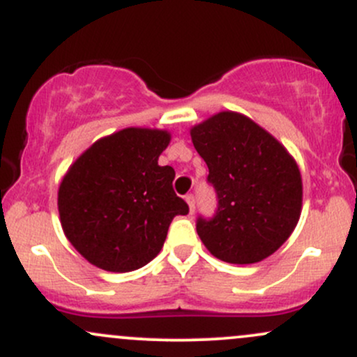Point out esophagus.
Returning a JSON list of instances; mask_svg holds the SVG:
<instances>
[{"instance_id": "obj_1", "label": "esophagus", "mask_w": 357, "mask_h": 357, "mask_svg": "<svg viewBox=\"0 0 357 357\" xmlns=\"http://www.w3.org/2000/svg\"><path fill=\"white\" fill-rule=\"evenodd\" d=\"M186 202H188V204H190V211H191V213L195 211V208H196L195 195H186Z\"/></svg>"}]
</instances>
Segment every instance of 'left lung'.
Instances as JSON below:
<instances>
[{"label": "left lung", "mask_w": 357, "mask_h": 357, "mask_svg": "<svg viewBox=\"0 0 357 357\" xmlns=\"http://www.w3.org/2000/svg\"><path fill=\"white\" fill-rule=\"evenodd\" d=\"M191 139L218 199L211 218L196 220L204 247L236 265L272 255L301 218L297 162L272 134L236 112H220L195 126Z\"/></svg>", "instance_id": "left-lung-1"}]
</instances>
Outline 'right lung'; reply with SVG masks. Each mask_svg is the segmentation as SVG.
Returning a JSON list of instances; mask_svg holds the SVG:
<instances>
[{
  "instance_id": "obj_1",
  "label": "right lung",
  "mask_w": 357,
  "mask_h": 357,
  "mask_svg": "<svg viewBox=\"0 0 357 357\" xmlns=\"http://www.w3.org/2000/svg\"><path fill=\"white\" fill-rule=\"evenodd\" d=\"M166 130L127 127L102 137L70 166L59 188L65 236L107 272H132L161 252L176 215L190 208L173 190L174 169L158 159Z\"/></svg>"
}]
</instances>
